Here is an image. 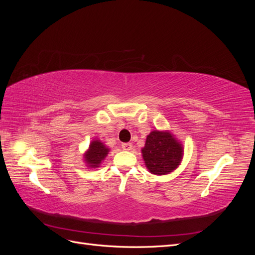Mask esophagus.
Returning <instances> with one entry per match:
<instances>
[{"instance_id": "esophagus-1", "label": "esophagus", "mask_w": 255, "mask_h": 255, "mask_svg": "<svg viewBox=\"0 0 255 255\" xmlns=\"http://www.w3.org/2000/svg\"><path fill=\"white\" fill-rule=\"evenodd\" d=\"M121 148H122L123 150H126V151H129V150H132L133 144L130 143V142H125V143L121 144Z\"/></svg>"}]
</instances>
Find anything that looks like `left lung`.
<instances>
[{
  "mask_svg": "<svg viewBox=\"0 0 255 255\" xmlns=\"http://www.w3.org/2000/svg\"><path fill=\"white\" fill-rule=\"evenodd\" d=\"M142 157L149 171L153 174H167L180 164L183 155L182 145L168 132L153 130L148 135Z\"/></svg>",
  "mask_w": 255,
  "mask_h": 255,
  "instance_id": "obj_1",
  "label": "left lung"
}]
</instances>
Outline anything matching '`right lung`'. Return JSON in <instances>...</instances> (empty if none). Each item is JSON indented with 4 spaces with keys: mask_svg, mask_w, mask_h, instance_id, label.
Wrapping results in <instances>:
<instances>
[{
    "mask_svg": "<svg viewBox=\"0 0 255 255\" xmlns=\"http://www.w3.org/2000/svg\"><path fill=\"white\" fill-rule=\"evenodd\" d=\"M107 153H109V149L100 140H95L91 142L89 150L85 155V159H86V163L91 168H96L101 164V161L107 155Z\"/></svg>",
    "mask_w": 255,
    "mask_h": 255,
    "instance_id": "obj_1",
    "label": "right lung"
}]
</instances>
